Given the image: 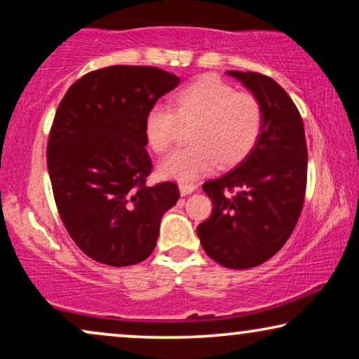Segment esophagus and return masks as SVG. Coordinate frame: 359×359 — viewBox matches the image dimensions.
<instances>
[{
    "label": "esophagus",
    "instance_id": "1",
    "mask_svg": "<svg viewBox=\"0 0 359 359\" xmlns=\"http://www.w3.org/2000/svg\"><path fill=\"white\" fill-rule=\"evenodd\" d=\"M196 188H198V184L194 183H180V193L183 196L191 194L193 191H196Z\"/></svg>",
    "mask_w": 359,
    "mask_h": 359
}]
</instances>
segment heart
Instances as JSON below:
<instances>
[{"label":"heart","instance_id":"1","mask_svg":"<svg viewBox=\"0 0 359 359\" xmlns=\"http://www.w3.org/2000/svg\"><path fill=\"white\" fill-rule=\"evenodd\" d=\"M176 119L193 122L188 139L160 163V175L176 181H193L215 165L232 168L257 147L263 132L264 111L253 93L237 91L214 75L201 76L180 88L171 97V109L154 106L145 114L147 145L163 154L173 145Z\"/></svg>","mask_w":359,"mask_h":359}]
</instances>
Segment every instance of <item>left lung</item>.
<instances>
[{
    "label": "left lung",
    "instance_id": "obj_1",
    "mask_svg": "<svg viewBox=\"0 0 359 359\" xmlns=\"http://www.w3.org/2000/svg\"><path fill=\"white\" fill-rule=\"evenodd\" d=\"M258 97L263 132L237 168L203 184L212 214L198 225L204 252L230 269L268 262L291 237L307 186V144L301 112L273 78L227 72Z\"/></svg>",
    "mask_w": 359,
    "mask_h": 359
}]
</instances>
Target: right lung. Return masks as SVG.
I'll use <instances>...</instances> for the list:
<instances>
[{"mask_svg":"<svg viewBox=\"0 0 359 359\" xmlns=\"http://www.w3.org/2000/svg\"><path fill=\"white\" fill-rule=\"evenodd\" d=\"M178 85L156 67H106L73 83L57 107L47 144L53 198L73 242L97 263L149 258L180 199L171 181L147 186L154 166L144 134L147 112Z\"/></svg>","mask_w":359,"mask_h":359,"instance_id":"obj_1","label":"right lung"}]
</instances>
